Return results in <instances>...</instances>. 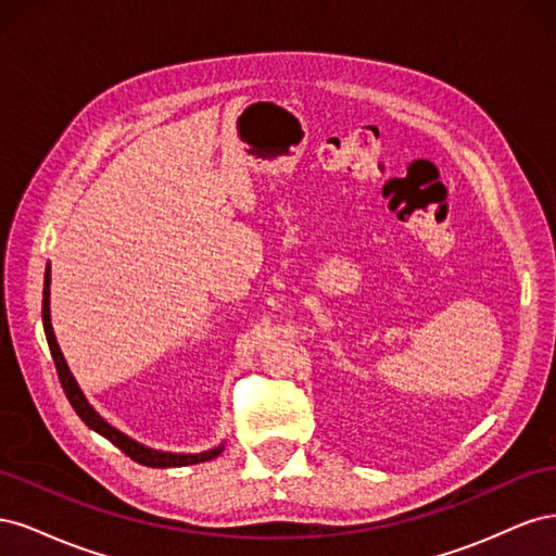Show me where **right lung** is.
Returning <instances> with one entry per match:
<instances>
[{
    "label": "right lung",
    "mask_w": 556,
    "mask_h": 556,
    "mask_svg": "<svg viewBox=\"0 0 556 556\" xmlns=\"http://www.w3.org/2000/svg\"><path fill=\"white\" fill-rule=\"evenodd\" d=\"M41 315H43L46 341H48L50 355H53V362H55V368H58V378H60L62 390H64L66 399H70V403L74 406L76 415L90 429H94L97 433H102L104 439H109L113 445L121 447L129 459L139 462L143 466H150V468H174V466H190V464L211 462V459L217 457V454L223 452V445L220 447H213V450H206V452H199V454L160 452V450H153V447H146V445L137 443L134 439H129V435H125L123 431H117L115 427H111L106 419L90 406L88 399L83 396L78 382L74 380L70 366H66V362L62 357V350H60V345L55 341V333H53V325H50V266L46 268V280H43V308H41Z\"/></svg>",
    "instance_id": "add662e5"
}]
</instances>
